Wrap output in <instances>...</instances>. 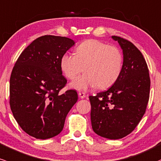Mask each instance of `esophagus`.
<instances>
[{
  "instance_id": "esophagus-1",
  "label": "esophagus",
  "mask_w": 161,
  "mask_h": 161,
  "mask_svg": "<svg viewBox=\"0 0 161 161\" xmlns=\"http://www.w3.org/2000/svg\"><path fill=\"white\" fill-rule=\"evenodd\" d=\"M79 96L80 98H85L86 97V95L84 92H79Z\"/></svg>"
}]
</instances>
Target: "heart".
Segmentation results:
<instances>
[{
  "mask_svg": "<svg viewBox=\"0 0 161 161\" xmlns=\"http://www.w3.org/2000/svg\"><path fill=\"white\" fill-rule=\"evenodd\" d=\"M75 54L65 53L60 67L67 79L74 80L81 72L82 76L70 84L77 90L110 87L121 75L123 56L120 49L97 40H86L76 48Z\"/></svg>",
  "mask_w": 161,
  "mask_h": 161,
  "instance_id": "b5f03b06",
  "label": "heart"
}]
</instances>
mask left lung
Instances as JSON below:
<instances>
[{"label": "left lung", "instance_id": "obj_1", "mask_svg": "<svg viewBox=\"0 0 161 161\" xmlns=\"http://www.w3.org/2000/svg\"><path fill=\"white\" fill-rule=\"evenodd\" d=\"M123 53L121 75L107 91L89 96L91 122L95 134L111 140L133 131L145 113L149 100V71L138 49L128 40L112 36Z\"/></svg>", "mask_w": 161, "mask_h": 161}]
</instances>
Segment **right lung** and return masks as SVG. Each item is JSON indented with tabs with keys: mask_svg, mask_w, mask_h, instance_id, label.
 Listing matches in <instances>:
<instances>
[{
	"mask_svg": "<svg viewBox=\"0 0 161 161\" xmlns=\"http://www.w3.org/2000/svg\"><path fill=\"white\" fill-rule=\"evenodd\" d=\"M75 43L64 36H40L23 51L12 70L10 109L20 128L35 138L45 140L59 135L76 103L75 90L59 94L67 82L60 59Z\"/></svg>",
	"mask_w": 161,
	"mask_h": 161,
	"instance_id": "1",
	"label": "right lung"
}]
</instances>
